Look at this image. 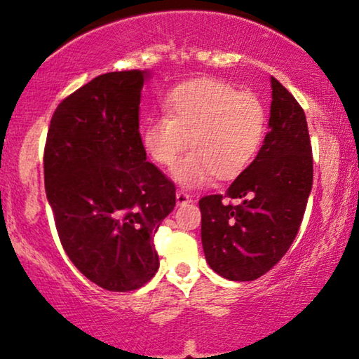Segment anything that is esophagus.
I'll use <instances>...</instances> for the list:
<instances>
[{"label": "esophagus", "instance_id": "1", "mask_svg": "<svg viewBox=\"0 0 359 359\" xmlns=\"http://www.w3.org/2000/svg\"><path fill=\"white\" fill-rule=\"evenodd\" d=\"M188 203H191V196L188 193H184V191H178V193H176V204L184 205Z\"/></svg>", "mask_w": 359, "mask_h": 359}]
</instances>
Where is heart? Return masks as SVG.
Masks as SVG:
<instances>
[{"instance_id": "obj_1", "label": "heart", "mask_w": 359, "mask_h": 359, "mask_svg": "<svg viewBox=\"0 0 359 359\" xmlns=\"http://www.w3.org/2000/svg\"><path fill=\"white\" fill-rule=\"evenodd\" d=\"M166 116L147 119L142 142L151 158L173 168V178L186 188H198L215 175L237 176L252 163L262 145L266 114L257 96L238 93L217 80H196L176 86L165 101Z\"/></svg>"}]
</instances>
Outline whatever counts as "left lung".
Returning <instances> with one entry per match:
<instances>
[{
	"instance_id": "8db88e82",
	"label": "left lung",
	"mask_w": 359,
	"mask_h": 359,
	"mask_svg": "<svg viewBox=\"0 0 359 359\" xmlns=\"http://www.w3.org/2000/svg\"><path fill=\"white\" fill-rule=\"evenodd\" d=\"M269 132L257 158L225 194L199 201L205 262L230 281H253L284 257L312 189V147L304 109L271 76ZM224 197L238 205L222 203Z\"/></svg>"
}]
</instances>
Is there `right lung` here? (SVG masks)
<instances>
[{
	"instance_id": "obj_1",
	"label": "right lung",
	"mask_w": 359,
	"mask_h": 359,
	"mask_svg": "<svg viewBox=\"0 0 359 359\" xmlns=\"http://www.w3.org/2000/svg\"><path fill=\"white\" fill-rule=\"evenodd\" d=\"M147 70L96 76L53 112L43 151L47 201L62 247L102 289L134 291L160 266L154 237L175 184L147 161L139 132Z\"/></svg>"
}]
</instances>
